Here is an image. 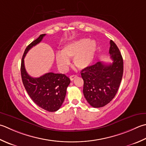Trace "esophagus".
<instances>
[{
	"mask_svg": "<svg viewBox=\"0 0 146 146\" xmlns=\"http://www.w3.org/2000/svg\"><path fill=\"white\" fill-rule=\"evenodd\" d=\"M76 77H77V76H76V75H71V76H70V80H71V81H73L74 79L76 78Z\"/></svg>",
	"mask_w": 146,
	"mask_h": 146,
	"instance_id": "obj_1",
	"label": "esophagus"
}]
</instances>
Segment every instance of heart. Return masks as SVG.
<instances>
[{"label": "heart", "instance_id": "b5f03b06", "mask_svg": "<svg viewBox=\"0 0 146 146\" xmlns=\"http://www.w3.org/2000/svg\"><path fill=\"white\" fill-rule=\"evenodd\" d=\"M96 50V43L88 38H81L65 45L61 52L56 55L57 64L62 71L67 70L73 58V63L80 70H84L92 64Z\"/></svg>", "mask_w": 146, "mask_h": 146}]
</instances>
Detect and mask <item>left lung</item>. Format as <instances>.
Instances as JSON below:
<instances>
[{
  "label": "left lung",
  "instance_id": "8db88e82",
  "mask_svg": "<svg viewBox=\"0 0 146 146\" xmlns=\"http://www.w3.org/2000/svg\"><path fill=\"white\" fill-rule=\"evenodd\" d=\"M109 52L112 63L98 62L81 71L84 82V95L94 108L103 107L112 101L122 79L123 61L119 48L113 40H110Z\"/></svg>",
  "mask_w": 146,
  "mask_h": 146
}]
</instances>
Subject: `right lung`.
<instances>
[{
  "label": "right lung",
  "instance_id": "1",
  "mask_svg": "<svg viewBox=\"0 0 146 146\" xmlns=\"http://www.w3.org/2000/svg\"><path fill=\"white\" fill-rule=\"evenodd\" d=\"M45 34H42L27 46L23 56L21 74L23 84L31 99L42 109L54 112L61 108L66 94L70 80L64 74L47 73L38 78H33L27 73L24 58L30 48L42 41Z\"/></svg>",
  "mask_w": 146,
  "mask_h": 146
}]
</instances>
